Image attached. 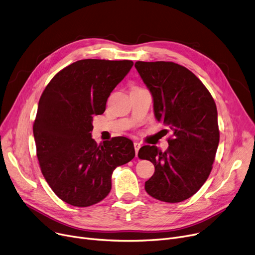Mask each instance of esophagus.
Listing matches in <instances>:
<instances>
[{
  "label": "esophagus",
  "mask_w": 255,
  "mask_h": 255,
  "mask_svg": "<svg viewBox=\"0 0 255 255\" xmlns=\"http://www.w3.org/2000/svg\"><path fill=\"white\" fill-rule=\"evenodd\" d=\"M133 145H134V150H135V154H136V156H137V153H138V151H139V149H140V143L139 142H137V141H135L134 143H133Z\"/></svg>",
  "instance_id": "esophagus-1"
}]
</instances>
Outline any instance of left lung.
Segmentation results:
<instances>
[{"label":"left lung","instance_id":"1","mask_svg":"<svg viewBox=\"0 0 255 255\" xmlns=\"http://www.w3.org/2000/svg\"><path fill=\"white\" fill-rule=\"evenodd\" d=\"M135 68L152 94L157 121L171 131L165 152L155 145L139 149L138 157L155 166L144 189L161 202H183L199 190L212 170L220 136L216 103L184 66L138 61Z\"/></svg>","mask_w":255,"mask_h":255}]
</instances>
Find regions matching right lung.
Returning a JSON list of instances; mask_svg holds the SVG:
<instances>
[{"instance_id":"add662e5","label":"right lung","mask_w":255,"mask_h":255,"mask_svg":"<svg viewBox=\"0 0 255 255\" xmlns=\"http://www.w3.org/2000/svg\"><path fill=\"white\" fill-rule=\"evenodd\" d=\"M133 62L86 59L65 67L44 89L33 125L37 158L52 191L74 207H90L107 196L116 167L134 158L124 136L97 142L91 137L93 116Z\"/></svg>"}]
</instances>
